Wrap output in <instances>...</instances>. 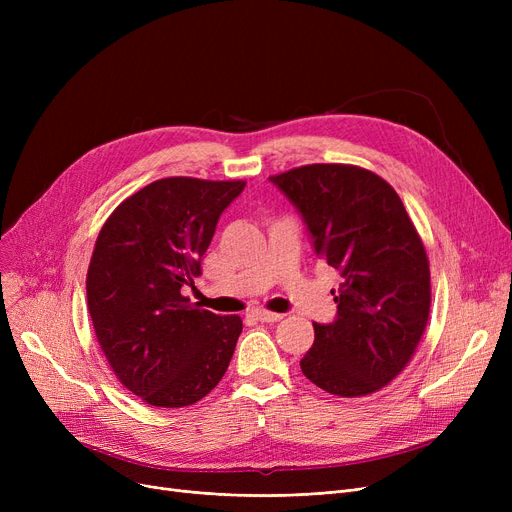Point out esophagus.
Here are the masks:
<instances>
[{
	"label": "esophagus",
	"instance_id": "1",
	"mask_svg": "<svg viewBox=\"0 0 512 512\" xmlns=\"http://www.w3.org/2000/svg\"><path fill=\"white\" fill-rule=\"evenodd\" d=\"M253 317H255V319H259V321H267V324H274V321H280V319H282V315H280V313L263 311V309L255 311V313H253Z\"/></svg>",
	"mask_w": 512,
	"mask_h": 512
}]
</instances>
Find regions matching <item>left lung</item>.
I'll return each mask as SVG.
<instances>
[{
	"instance_id": "obj_1",
	"label": "left lung",
	"mask_w": 512,
	"mask_h": 512,
	"mask_svg": "<svg viewBox=\"0 0 512 512\" xmlns=\"http://www.w3.org/2000/svg\"><path fill=\"white\" fill-rule=\"evenodd\" d=\"M270 180L299 209L315 255L340 272L332 324H313L305 378L336 396L388 386L427 328L432 284L423 242L394 188L365 168L311 164Z\"/></svg>"
}]
</instances>
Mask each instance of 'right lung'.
I'll use <instances>...</instances> for the list:
<instances>
[{
	"label": "right lung",
	"mask_w": 512,
	"mask_h": 512,
	"mask_svg": "<svg viewBox=\"0 0 512 512\" xmlns=\"http://www.w3.org/2000/svg\"><path fill=\"white\" fill-rule=\"evenodd\" d=\"M245 184L155 180L97 236L87 272L95 336L116 378L151 407L195 405L230 365L242 319L199 309L180 288L195 284L220 215Z\"/></svg>",
	"instance_id": "add662e5"
}]
</instances>
